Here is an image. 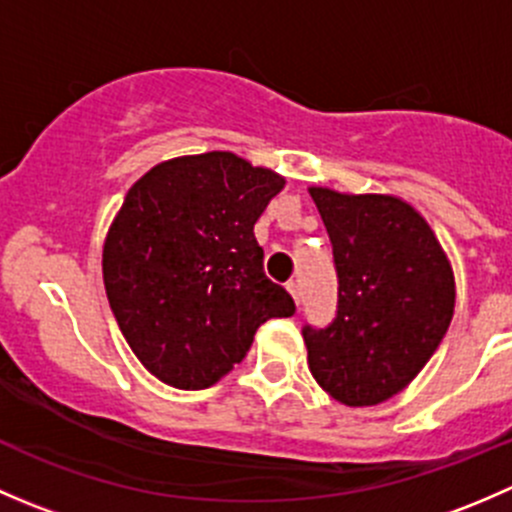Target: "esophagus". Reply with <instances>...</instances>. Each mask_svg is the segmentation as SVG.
I'll use <instances>...</instances> for the list:
<instances>
[{"mask_svg":"<svg viewBox=\"0 0 512 512\" xmlns=\"http://www.w3.org/2000/svg\"><path fill=\"white\" fill-rule=\"evenodd\" d=\"M287 292L292 294V299H294V302L299 304V285H297V282H287Z\"/></svg>","mask_w":512,"mask_h":512,"instance_id":"esophagus-1","label":"esophagus"}]
</instances>
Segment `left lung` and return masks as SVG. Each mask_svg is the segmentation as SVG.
<instances>
[{
	"label": "left lung",
	"mask_w": 512,
	"mask_h": 512,
	"mask_svg": "<svg viewBox=\"0 0 512 512\" xmlns=\"http://www.w3.org/2000/svg\"><path fill=\"white\" fill-rule=\"evenodd\" d=\"M332 240L337 314L304 324L309 371L344 406H376L414 381L441 344L456 282L426 220L394 195L309 188Z\"/></svg>",
	"instance_id": "left-lung-1"
}]
</instances>
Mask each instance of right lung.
Returning a JSON list of instances; mask_svg holds the SVG:
<instances>
[{
  "label": "right lung",
  "instance_id": "add662e5",
  "mask_svg": "<svg viewBox=\"0 0 512 512\" xmlns=\"http://www.w3.org/2000/svg\"><path fill=\"white\" fill-rule=\"evenodd\" d=\"M285 188L227 151L165 160L128 190L103 245L108 304L141 364L198 391L245 359L260 324L292 317L255 223Z\"/></svg>",
  "mask_w": 512,
  "mask_h": 512
}]
</instances>
